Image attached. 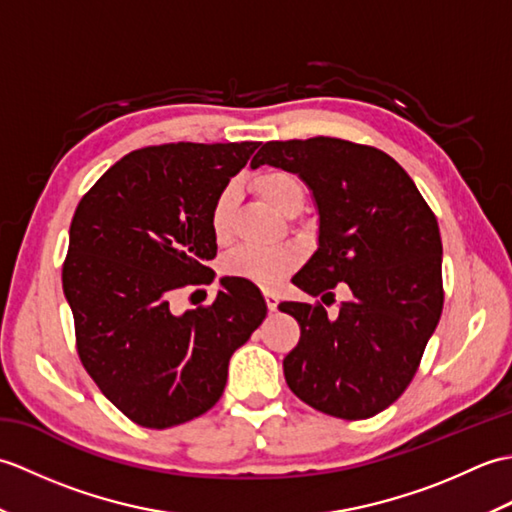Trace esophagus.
I'll return each mask as SVG.
<instances>
[{"mask_svg": "<svg viewBox=\"0 0 512 512\" xmlns=\"http://www.w3.org/2000/svg\"><path fill=\"white\" fill-rule=\"evenodd\" d=\"M264 299H266V306L270 312H275L277 306H279V297L275 295L273 290H264Z\"/></svg>", "mask_w": 512, "mask_h": 512, "instance_id": "34e87169", "label": "esophagus"}]
</instances>
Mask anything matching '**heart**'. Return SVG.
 <instances>
[{"label":"heart","instance_id":"obj_1","mask_svg":"<svg viewBox=\"0 0 512 512\" xmlns=\"http://www.w3.org/2000/svg\"><path fill=\"white\" fill-rule=\"evenodd\" d=\"M255 189L262 198L273 204L284 215L299 213L306 200L303 184L286 171H264L255 180ZM233 211H235V193L231 187L222 189L213 200L209 224L217 244H226L233 233ZM299 250L295 246L281 248H242L224 262V273L228 277L246 279L250 284L270 288L288 275L299 264Z\"/></svg>","mask_w":512,"mask_h":512}]
</instances>
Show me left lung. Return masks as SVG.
<instances>
[{
  "instance_id": "obj_1",
  "label": "left lung",
  "mask_w": 512,
  "mask_h": 512,
  "mask_svg": "<svg viewBox=\"0 0 512 512\" xmlns=\"http://www.w3.org/2000/svg\"><path fill=\"white\" fill-rule=\"evenodd\" d=\"M284 169L308 184L319 211V248L292 284L332 303H279L301 325L284 358L286 383L306 405L343 420L372 418L416 376L442 314L438 220L409 173L385 151L317 136L270 140L250 167Z\"/></svg>"
}]
</instances>
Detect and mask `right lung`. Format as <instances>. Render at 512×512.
I'll list each match as a JSON object with an SVG mask.
<instances>
[{
	"label": "right lung",
	"mask_w": 512,
	"mask_h": 512,
	"mask_svg": "<svg viewBox=\"0 0 512 512\" xmlns=\"http://www.w3.org/2000/svg\"><path fill=\"white\" fill-rule=\"evenodd\" d=\"M259 143L136 149L83 195L70 224L63 292L76 350L105 398L147 429L209 411L228 361L266 319L255 284L222 277L206 308L173 314V292L213 281L209 213Z\"/></svg>",
	"instance_id": "right-lung-1"
}]
</instances>
